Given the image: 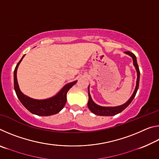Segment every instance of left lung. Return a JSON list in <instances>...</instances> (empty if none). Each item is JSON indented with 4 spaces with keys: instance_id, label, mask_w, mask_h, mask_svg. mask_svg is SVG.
I'll list each match as a JSON object with an SVG mask.
<instances>
[{
    "instance_id": "1",
    "label": "left lung",
    "mask_w": 159,
    "mask_h": 159,
    "mask_svg": "<svg viewBox=\"0 0 159 159\" xmlns=\"http://www.w3.org/2000/svg\"><path fill=\"white\" fill-rule=\"evenodd\" d=\"M124 53L127 54L129 56L133 58V65L135 67V69L137 71V81H136V86L135 88H134V90L133 93V95H131L130 99L128 100L124 103L122 105L120 106H117V107H102V106H99L98 104H97L96 103L93 102L92 99V98H91V95L90 94V88L89 86H88V107L89 109L90 110V111H92L93 114H95L96 115L98 116H114L118 114H119L121 111H123L126 107H127L129 104L131 103V102L133 101V99H134V96H135L137 91L138 90L139 88V76H140V72H139V66L138 62H137V58L136 56L134 55L133 53H132L129 51H127V52H125Z\"/></svg>"
}]
</instances>
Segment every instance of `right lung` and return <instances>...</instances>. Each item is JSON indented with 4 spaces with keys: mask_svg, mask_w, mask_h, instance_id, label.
I'll return each mask as SVG.
<instances>
[{
    "mask_svg": "<svg viewBox=\"0 0 159 159\" xmlns=\"http://www.w3.org/2000/svg\"><path fill=\"white\" fill-rule=\"evenodd\" d=\"M23 56L20 61L16 66L14 71V88L18 99H20L21 103L23 104L25 108L29 110L32 114L42 116H47L57 114L64 108L66 102V93L72 86L75 85L77 80L71 82L66 84L59 91L57 94L52 98L45 99H36L29 98L21 93L19 87L17 79V71L19 65L25 57Z\"/></svg>",
    "mask_w": 159,
    "mask_h": 159,
    "instance_id": "obj_1",
    "label": "right lung"
}]
</instances>
